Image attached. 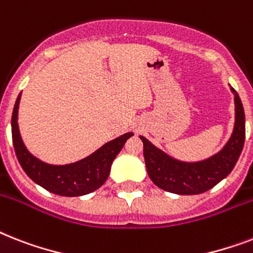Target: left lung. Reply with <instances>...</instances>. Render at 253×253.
Returning a JSON list of instances; mask_svg holds the SVG:
<instances>
[{"label": "left lung", "instance_id": "left-lung-1", "mask_svg": "<svg viewBox=\"0 0 253 253\" xmlns=\"http://www.w3.org/2000/svg\"><path fill=\"white\" fill-rule=\"evenodd\" d=\"M231 88L235 102V125L225 147L207 160L184 162L173 159L151 141L140 136L144 145L148 175L161 190L178 195H198L211 190L226 178L239 159L246 139V118L239 94Z\"/></svg>", "mask_w": 253, "mask_h": 253}]
</instances>
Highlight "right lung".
<instances>
[{"mask_svg": "<svg viewBox=\"0 0 253 253\" xmlns=\"http://www.w3.org/2000/svg\"><path fill=\"white\" fill-rule=\"evenodd\" d=\"M20 94L22 93H19L14 105L11 135L16 159L27 175L49 192L61 196H82L100 188L108 179L113 160L116 159L127 139L132 136L133 133L127 132L114 140L108 141L92 155L80 161L67 165H50L31 155L20 137L18 126Z\"/></svg>", "mask_w": 253, "mask_h": 253, "instance_id": "add662e5", "label": "right lung"}]
</instances>
